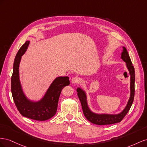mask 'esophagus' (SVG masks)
<instances>
[{
    "label": "esophagus",
    "mask_w": 147,
    "mask_h": 147,
    "mask_svg": "<svg viewBox=\"0 0 147 147\" xmlns=\"http://www.w3.org/2000/svg\"><path fill=\"white\" fill-rule=\"evenodd\" d=\"M79 81V78L78 77H74L71 79V82L72 84H77Z\"/></svg>",
    "instance_id": "obj_1"
}]
</instances>
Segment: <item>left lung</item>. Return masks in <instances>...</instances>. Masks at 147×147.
Instances as JSON below:
<instances>
[{
  "label": "left lung",
  "mask_w": 147,
  "mask_h": 147,
  "mask_svg": "<svg viewBox=\"0 0 147 147\" xmlns=\"http://www.w3.org/2000/svg\"><path fill=\"white\" fill-rule=\"evenodd\" d=\"M123 52L121 53V59L125 62L127 68L130 74V97L127 102L126 106L124 110L118 114H98L92 111L87 103V98L86 92L81 87L77 88V92L78 97L81 103L82 111L85 117L90 123L97 125H108L121 122L124 116L131 108L134 98L135 89H134V83H135V70L132 65L131 58L129 57L127 50L125 47H123Z\"/></svg>",
  "instance_id": "1"
}]
</instances>
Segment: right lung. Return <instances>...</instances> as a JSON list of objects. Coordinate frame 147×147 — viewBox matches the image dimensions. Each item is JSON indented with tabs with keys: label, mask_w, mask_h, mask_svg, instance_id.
Wrapping results in <instances>:
<instances>
[{
	"label": "right lung",
	"mask_w": 147,
	"mask_h": 147,
	"mask_svg": "<svg viewBox=\"0 0 147 147\" xmlns=\"http://www.w3.org/2000/svg\"><path fill=\"white\" fill-rule=\"evenodd\" d=\"M30 42L27 40L20 49L13 63L11 79V90L15 105L23 116L37 121H45L56 114L58 99L63 88L69 85V77H57L48 88L45 94L38 101L29 100L24 93L20 82L19 68L22 57Z\"/></svg>",
	"instance_id": "1"
}]
</instances>
